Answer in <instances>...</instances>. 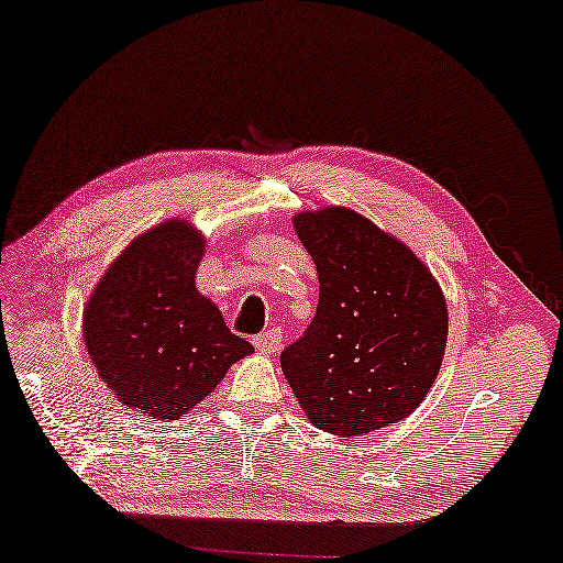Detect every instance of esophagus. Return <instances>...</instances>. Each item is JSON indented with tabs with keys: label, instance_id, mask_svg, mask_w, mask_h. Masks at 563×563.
Here are the masks:
<instances>
[{
	"label": "esophagus",
	"instance_id": "1",
	"mask_svg": "<svg viewBox=\"0 0 563 563\" xmlns=\"http://www.w3.org/2000/svg\"><path fill=\"white\" fill-rule=\"evenodd\" d=\"M254 344H256L258 352L274 354L276 350L282 347V332L279 330H266V332H262L258 336H254Z\"/></svg>",
	"mask_w": 563,
	"mask_h": 563
}]
</instances>
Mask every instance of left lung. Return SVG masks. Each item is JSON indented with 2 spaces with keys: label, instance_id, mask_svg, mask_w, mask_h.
<instances>
[{
  "label": "left lung",
  "instance_id": "8db88e82",
  "mask_svg": "<svg viewBox=\"0 0 563 563\" xmlns=\"http://www.w3.org/2000/svg\"><path fill=\"white\" fill-rule=\"evenodd\" d=\"M294 229L319 276L317 314L282 352L299 405L342 438L402 420L443 362L438 282L408 246L350 209L299 213Z\"/></svg>",
  "mask_w": 563,
  "mask_h": 563
}]
</instances>
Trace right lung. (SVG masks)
I'll return each instance as SVG.
<instances>
[{"mask_svg": "<svg viewBox=\"0 0 563 563\" xmlns=\"http://www.w3.org/2000/svg\"><path fill=\"white\" fill-rule=\"evenodd\" d=\"M203 239L180 221L120 254L85 309V344L102 383L148 418L178 420L254 347L196 291Z\"/></svg>", "mask_w": 563, "mask_h": 563, "instance_id": "1", "label": "right lung"}]
</instances>
